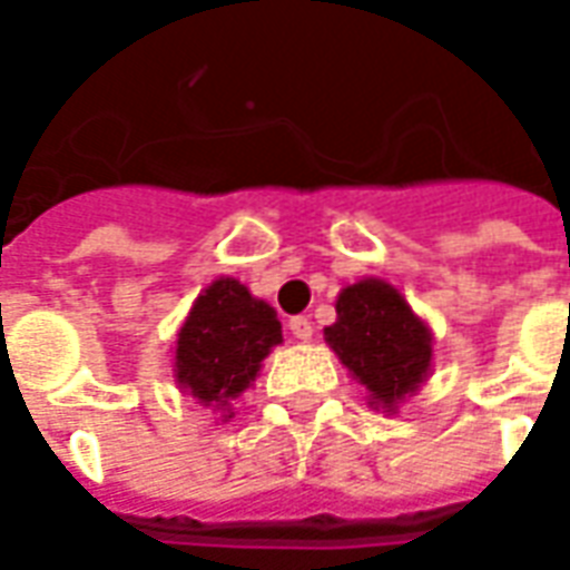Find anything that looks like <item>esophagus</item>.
<instances>
[{"label":"esophagus","instance_id":"1","mask_svg":"<svg viewBox=\"0 0 570 570\" xmlns=\"http://www.w3.org/2000/svg\"><path fill=\"white\" fill-rule=\"evenodd\" d=\"M289 333H293L296 340H312V333H314L312 321H308L305 314H296V317H289Z\"/></svg>","mask_w":570,"mask_h":570}]
</instances>
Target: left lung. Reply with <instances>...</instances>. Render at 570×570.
Instances as JSON below:
<instances>
[{"label": "left lung", "mask_w": 570, "mask_h": 570, "mask_svg": "<svg viewBox=\"0 0 570 570\" xmlns=\"http://www.w3.org/2000/svg\"><path fill=\"white\" fill-rule=\"evenodd\" d=\"M324 336L354 380L367 385L373 404L389 413L429 373L432 333L385 281L345 286L336 298V324Z\"/></svg>", "instance_id": "8db88e82"}]
</instances>
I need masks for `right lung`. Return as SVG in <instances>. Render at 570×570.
I'll list each match as a JSON object with an SVG mask.
<instances>
[{"label": "right lung", "instance_id": "right-lung-1", "mask_svg": "<svg viewBox=\"0 0 570 570\" xmlns=\"http://www.w3.org/2000/svg\"><path fill=\"white\" fill-rule=\"evenodd\" d=\"M277 342L281 321L272 305L253 298L240 281L218 277L197 296L178 333L175 376L200 404L230 410Z\"/></svg>", "mask_w": 570, "mask_h": 570}]
</instances>
